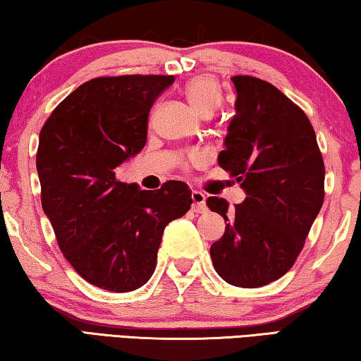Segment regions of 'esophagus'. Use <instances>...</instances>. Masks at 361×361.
Returning a JSON list of instances; mask_svg holds the SVG:
<instances>
[{"label":"esophagus","mask_w":361,"mask_h":361,"mask_svg":"<svg viewBox=\"0 0 361 361\" xmlns=\"http://www.w3.org/2000/svg\"><path fill=\"white\" fill-rule=\"evenodd\" d=\"M191 197H192V212L194 213H204V212H207L205 195L202 192H200V191H192Z\"/></svg>","instance_id":"34e87169"}]
</instances>
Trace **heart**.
<instances>
[{"label":"heart","instance_id":"heart-1","mask_svg":"<svg viewBox=\"0 0 361 361\" xmlns=\"http://www.w3.org/2000/svg\"><path fill=\"white\" fill-rule=\"evenodd\" d=\"M185 95L191 106L204 118H209L216 111L221 105V92H219L218 84L213 79L207 76H195L186 84ZM202 156L199 152H189V154L183 159V167L192 166L197 164Z\"/></svg>","mask_w":361,"mask_h":361}]
</instances>
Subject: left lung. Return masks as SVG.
Returning <instances> with one entry per match:
<instances>
[{"label":"left lung","instance_id":"obj_1","mask_svg":"<svg viewBox=\"0 0 361 361\" xmlns=\"http://www.w3.org/2000/svg\"><path fill=\"white\" fill-rule=\"evenodd\" d=\"M231 81L235 116L218 162L247 197L234 210L226 199H207L226 221L210 256L226 282L258 288L285 276L301 253L325 199V164L314 127L296 103L259 78Z\"/></svg>","mask_w":361,"mask_h":361}]
</instances>
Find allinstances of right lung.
<instances>
[{
    "label": "right lung",
    "instance_id": "right-lung-1",
    "mask_svg": "<svg viewBox=\"0 0 361 361\" xmlns=\"http://www.w3.org/2000/svg\"><path fill=\"white\" fill-rule=\"evenodd\" d=\"M173 76H100L57 105L39 132L36 169L42 210L60 252L99 288L126 293L148 282L166 226L192 204L186 183L146 191L116 176L146 145L148 116Z\"/></svg>",
    "mask_w": 361,
    "mask_h": 361
}]
</instances>
